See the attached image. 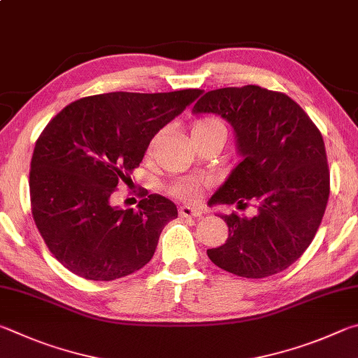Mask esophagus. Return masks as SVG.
<instances>
[{
    "instance_id": "34e87169",
    "label": "esophagus",
    "mask_w": 358,
    "mask_h": 358,
    "mask_svg": "<svg viewBox=\"0 0 358 358\" xmlns=\"http://www.w3.org/2000/svg\"><path fill=\"white\" fill-rule=\"evenodd\" d=\"M179 215L180 217H201L203 210L199 208H193V206H180Z\"/></svg>"
}]
</instances>
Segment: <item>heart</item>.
I'll return each mask as SVG.
<instances>
[{"mask_svg": "<svg viewBox=\"0 0 358 358\" xmlns=\"http://www.w3.org/2000/svg\"><path fill=\"white\" fill-rule=\"evenodd\" d=\"M189 131H190L192 143L203 140V138H208V136H214V135L223 136V138L227 135L224 125L218 121L217 117H212V116H203V117L195 119V121L190 124ZM203 189H204L203 180L180 179L171 185L169 193L176 198L184 199V201H195V199H198L199 195H201Z\"/></svg>", "mask_w": 358, "mask_h": 358, "instance_id": "b5f03b06", "label": "heart"}]
</instances>
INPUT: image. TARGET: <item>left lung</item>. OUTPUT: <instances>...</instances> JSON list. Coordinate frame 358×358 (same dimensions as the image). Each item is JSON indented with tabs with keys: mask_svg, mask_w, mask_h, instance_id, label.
<instances>
[{
	"mask_svg": "<svg viewBox=\"0 0 358 358\" xmlns=\"http://www.w3.org/2000/svg\"><path fill=\"white\" fill-rule=\"evenodd\" d=\"M193 113H212L233 125L242 162L209 206L253 204V217L220 215L229 236L209 259L243 278H266L289 267L315 239L330 193L319 129L283 92L247 85L209 91Z\"/></svg>",
	"mask_w": 358,
	"mask_h": 358,
	"instance_id": "8db88e82",
	"label": "left lung"
}]
</instances>
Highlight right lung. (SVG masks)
Masks as SVG:
<instances>
[{"label":"right lung","instance_id":"right-lung-1","mask_svg":"<svg viewBox=\"0 0 358 358\" xmlns=\"http://www.w3.org/2000/svg\"><path fill=\"white\" fill-rule=\"evenodd\" d=\"M201 90L108 92L69 103L47 124L31 159L29 196L37 229L52 255L81 278L111 281L154 256L176 204L154 195L138 210L111 204L157 131Z\"/></svg>","mask_w":358,"mask_h":358}]
</instances>
